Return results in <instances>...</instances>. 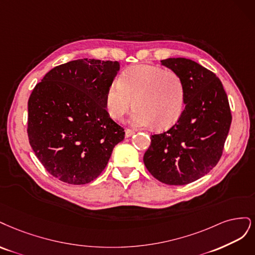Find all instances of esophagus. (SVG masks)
I'll use <instances>...</instances> for the list:
<instances>
[{"mask_svg": "<svg viewBox=\"0 0 255 255\" xmlns=\"http://www.w3.org/2000/svg\"><path fill=\"white\" fill-rule=\"evenodd\" d=\"M132 134H134V130H131V129H126L125 130V136L126 137H129Z\"/></svg>", "mask_w": 255, "mask_h": 255, "instance_id": "obj_1", "label": "esophagus"}]
</instances>
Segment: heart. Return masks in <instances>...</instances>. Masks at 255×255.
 Returning <instances> with one entry per match:
<instances>
[{"instance_id":"b5f03b06","label":"heart","mask_w":255,"mask_h":255,"mask_svg":"<svg viewBox=\"0 0 255 255\" xmlns=\"http://www.w3.org/2000/svg\"><path fill=\"white\" fill-rule=\"evenodd\" d=\"M133 102L130 124L164 130L175 125L185 106V87L178 74L153 65L138 64L125 70L118 81L107 88L104 104L107 113L120 121Z\"/></svg>"}]
</instances>
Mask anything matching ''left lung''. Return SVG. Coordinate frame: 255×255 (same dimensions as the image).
Instances as JSON below:
<instances>
[{"instance_id": "8db88e82", "label": "left lung", "mask_w": 255, "mask_h": 255, "mask_svg": "<svg viewBox=\"0 0 255 255\" xmlns=\"http://www.w3.org/2000/svg\"><path fill=\"white\" fill-rule=\"evenodd\" d=\"M161 64L183 80L185 108L170 129L151 135L143 160L159 181L184 185L207 175L218 163L231 126V111L214 73L186 58H167Z\"/></svg>"}]
</instances>
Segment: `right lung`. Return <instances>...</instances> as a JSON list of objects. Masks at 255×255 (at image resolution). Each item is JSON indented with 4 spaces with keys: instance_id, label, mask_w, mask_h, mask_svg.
<instances>
[{
    "instance_id": "right-lung-1",
    "label": "right lung",
    "mask_w": 255,
    "mask_h": 255,
    "mask_svg": "<svg viewBox=\"0 0 255 255\" xmlns=\"http://www.w3.org/2000/svg\"><path fill=\"white\" fill-rule=\"evenodd\" d=\"M118 61L78 59L52 69L28 100L29 144L51 175L70 184L93 181L124 129L107 113L104 96Z\"/></svg>"
}]
</instances>
